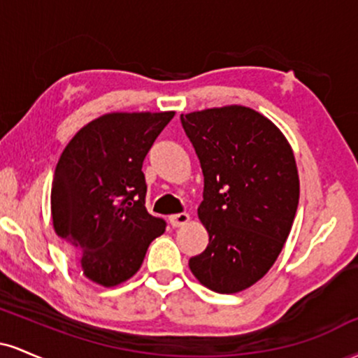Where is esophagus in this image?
I'll use <instances>...</instances> for the list:
<instances>
[{
    "label": "esophagus",
    "instance_id": "34e87169",
    "mask_svg": "<svg viewBox=\"0 0 358 358\" xmlns=\"http://www.w3.org/2000/svg\"><path fill=\"white\" fill-rule=\"evenodd\" d=\"M190 220V215L187 212H180L175 213V215H170V224L171 227H182V225L187 224Z\"/></svg>",
    "mask_w": 358,
    "mask_h": 358
}]
</instances>
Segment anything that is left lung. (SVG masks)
<instances>
[{"instance_id": "left-lung-1", "label": "left lung", "mask_w": 358, "mask_h": 358, "mask_svg": "<svg viewBox=\"0 0 358 358\" xmlns=\"http://www.w3.org/2000/svg\"><path fill=\"white\" fill-rule=\"evenodd\" d=\"M203 173L199 219L208 245L188 261L220 294L239 293L274 264L293 227L299 178L293 150L274 122L244 106L182 114Z\"/></svg>"}]
</instances>
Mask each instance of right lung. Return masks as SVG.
Segmentation results:
<instances>
[{
  "label": "right lung",
  "mask_w": 358,
  "mask_h": 358,
  "mask_svg": "<svg viewBox=\"0 0 358 358\" xmlns=\"http://www.w3.org/2000/svg\"><path fill=\"white\" fill-rule=\"evenodd\" d=\"M175 116L110 113L85 124L57 163L52 220L57 236L80 249L85 278L113 287L141 268L166 222L148 213L143 162Z\"/></svg>",
  "instance_id": "1"
}]
</instances>
